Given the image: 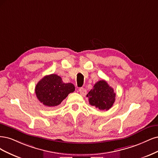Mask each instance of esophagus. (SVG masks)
Returning <instances> with one entry per match:
<instances>
[{"mask_svg": "<svg viewBox=\"0 0 158 158\" xmlns=\"http://www.w3.org/2000/svg\"><path fill=\"white\" fill-rule=\"evenodd\" d=\"M79 91L80 94L82 95V96H85L86 94V89L85 88H83V87L79 88Z\"/></svg>", "mask_w": 158, "mask_h": 158, "instance_id": "obj_1", "label": "esophagus"}]
</instances>
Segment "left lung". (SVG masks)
<instances>
[{"instance_id":"obj_1","label":"left lung","mask_w":158,"mask_h":158,"mask_svg":"<svg viewBox=\"0 0 158 158\" xmlns=\"http://www.w3.org/2000/svg\"><path fill=\"white\" fill-rule=\"evenodd\" d=\"M86 96L89 98V104L100 110L110 109L115 100L114 89L104 80L98 81Z\"/></svg>"}]
</instances>
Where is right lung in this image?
Masks as SVG:
<instances>
[{"label":"right lung","instance_id":"add662e5","mask_svg":"<svg viewBox=\"0 0 158 158\" xmlns=\"http://www.w3.org/2000/svg\"><path fill=\"white\" fill-rule=\"evenodd\" d=\"M74 90L75 86L72 83H64L62 78L56 74L44 76L35 89L38 100L47 107L58 106Z\"/></svg>","mask_w":158,"mask_h":158}]
</instances>
